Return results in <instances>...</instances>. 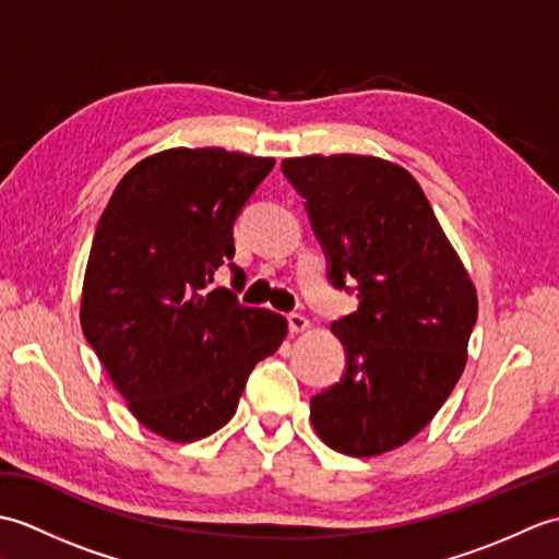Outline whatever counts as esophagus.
I'll use <instances>...</instances> for the list:
<instances>
[{
    "label": "esophagus",
    "mask_w": 559,
    "mask_h": 559,
    "mask_svg": "<svg viewBox=\"0 0 559 559\" xmlns=\"http://www.w3.org/2000/svg\"><path fill=\"white\" fill-rule=\"evenodd\" d=\"M288 329L293 331V334H300V331H307L310 329V319H307L305 314H288Z\"/></svg>",
    "instance_id": "obj_1"
}]
</instances>
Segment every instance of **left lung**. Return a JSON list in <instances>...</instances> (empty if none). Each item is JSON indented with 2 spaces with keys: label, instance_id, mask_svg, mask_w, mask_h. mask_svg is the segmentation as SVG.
Listing matches in <instances>:
<instances>
[{
  "label": "left lung",
  "instance_id": "1",
  "mask_svg": "<svg viewBox=\"0 0 559 559\" xmlns=\"http://www.w3.org/2000/svg\"><path fill=\"white\" fill-rule=\"evenodd\" d=\"M305 199L334 288L358 310L331 331L346 348L341 382L312 396L310 420L348 456L406 444L435 418L466 367L476 288L415 177L372 156L281 163Z\"/></svg>",
  "mask_w": 559,
  "mask_h": 559
}]
</instances>
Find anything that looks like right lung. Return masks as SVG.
Returning a JSON list of instances; mask_svg holds the SVG:
<instances>
[{
  "label": "right lung",
  "instance_id": "add662e5",
  "mask_svg": "<svg viewBox=\"0 0 559 559\" xmlns=\"http://www.w3.org/2000/svg\"><path fill=\"white\" fill-rule=\"evenodd\" d=\"M273 158L170 148L110 197L83 278L81 329L134 418L173 442L228 423L247 377L278 350L286 319L237 300L233 225ZM223 263L230 289L210 290Z\"/></svg>",
  "mask_w": 559,
  "mask_h": 559
}]
</instances>
